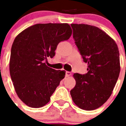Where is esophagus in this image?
Here are the masks:
<instances>
[{"mask_svg": "<svg viewBox=\"0 0 126 126\" xmlns=\"http://www.w3.org/2000/svg\"><path fill=\"white\" fill-rule=\"evenodd\" d=\"M72 75V74H71V72H69V71H66V73H65V76L67 77H70V76H71Z\"/></svg>", "mask_w": 126, "mask_h": 126, "instance_id": "1", "label": "esophagus"}]
</instances>
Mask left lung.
Listing matches in <instances>:
<instances>
[{
  "mask_svg": "<svg viewBox=\"0 0 126 126\" xmlns=\"http://www.w3.org/2000/svg\"><path fill=\"white\" fill-rule=\"evenodd\" d=\"M75 44L88 63L86 75L75 73L76 85L71 90L75 105L93 110L111 95L120 71L118 47L112 38L97 27L71 24Z\"/></svg>",
  "mask_w": 126,
  "mask_h": 126,
  "instance_id": "obj_1",
  "label": "left lung"
}]
</instances>
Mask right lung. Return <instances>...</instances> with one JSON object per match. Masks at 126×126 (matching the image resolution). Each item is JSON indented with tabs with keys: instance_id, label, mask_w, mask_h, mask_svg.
Segmentation results:
<instances>
[{
	"instance_id": "add662e5",
	"label": "right lung",
	"mask_w": 126,
	"mask_h": 126,
	"mask_svg": "<svg viewBox=\"0 0 126 126\" xmlns=\"http://www.w3.org/2000/svg\"><path fill=\"white\" fill-rule=\"evenodd\" d=\"M72 29L68 23H38L21 32L11 49L10 73L15 91L26 105L40 108L65 76L44 63L53 57L60 42L68 40Z\"/></svg>"
}]
</instances>
